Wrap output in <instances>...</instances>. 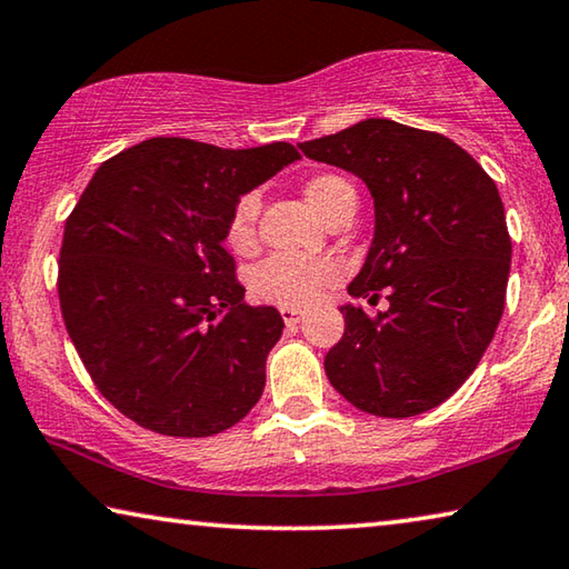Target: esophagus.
<instances>
[{
    "label": "esophagus",
    "mask_w": 569,
    "mask_h": 569,
    "mask_svg": "<svg viewBox=\"0 0 569 569\" xmlns=\"http://www.w3.org/2000/svg\"><path fill=\"white\" fill-rule=\"evenodd\" d=\"M281 317L283 321L291 327V323H301L303 321V311L301 309H293V306H281Z\"/></svg>",
    "instance_id": "34e87169"
}]
</instances>
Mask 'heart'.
Masks as SVG:
<instances>
[{
    "mask_svg": "<svg viewBox=\"0 0 569 569\" xmlns=\"http://www.w3.org/2000/svg\"><path fill=\"white\" fill-rule=\"evenodd\" d=\"M347 194H355V189L339 174H317L306 182V197L313 210L323 220L333 210V204L345 200ZM260 212L258 192H246L238 197L228 220V242L232 250L246 252L256 242V224ZM341 278V266L333 258L323 256H299V252H278L260 263L252 273V293L260 301L276 306H303L317 303L323 291L331 288Z\"/></svg>",
    "mask_w": 569,
    "mask_h": 569,
    "instance_id": "heart-1",
    "label": "heart"
}]
</instances>
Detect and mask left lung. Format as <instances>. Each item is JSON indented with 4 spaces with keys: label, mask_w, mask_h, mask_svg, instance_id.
<instances>
[{
    "label": "left lung",
    "mask_w": 569,
    "mask_h": 569,
    "mask_svg": "<svg viewBox=\"0 0 569 569\" xmlns=\"http://www.w3.org/2000/svg\"><path fill=\"white\" fill-rule=\"evenodd\" d=\"M357 174L375 200V238L345 303V337L323 359L333 390L380 418L446 402L491 345L507 299L511 238L493 179L443 133L390 119L299 143Z\"/></svg>",
    "instance_id": "1"
}]
</instances>
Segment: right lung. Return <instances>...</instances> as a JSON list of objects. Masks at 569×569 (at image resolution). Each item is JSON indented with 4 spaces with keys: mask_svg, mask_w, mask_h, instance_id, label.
<instances>
[{
    "mask_svg": "<svg viewBox=\"0 0 569 569\" xmlns=\"http://www.w3.org/2000/svg\"><path fill=\"white\" fill-rule=\"evenodd\" d=\"M296 159L286 141L161 137L103 161L80 194L62 232L60 311L90 380L137 426L207 438L263 395L283 319L242 301L222 242L238 197Z\"/></svg>",
    "mask_w": 569,
    "mask_h": 569,
    "instance_id": "1",
    "label": "right lung"
}]
</instances>
